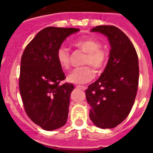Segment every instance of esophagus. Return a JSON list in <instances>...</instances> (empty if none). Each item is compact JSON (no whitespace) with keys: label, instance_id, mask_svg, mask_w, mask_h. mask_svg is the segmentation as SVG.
<instances>
[{"label":"esophagus","instance_id":"esophagus-1","mask_svg":"<svg viewBox=\"0 0 153 153\" xmlns=\"http://www.w3.org/2000/svg\"><path fill=\"white\" fill-rule=\"evenodd\" d=\"M76 88H81V89H83V90H85L86 89V86L85 85H76Z\"/></svg>","mask_w":153,"mask_h":153}]
</instances>
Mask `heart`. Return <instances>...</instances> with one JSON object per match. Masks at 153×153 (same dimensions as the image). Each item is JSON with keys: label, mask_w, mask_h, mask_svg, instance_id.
I'll return each mask as SVG.
<instances>
[{"label": "heart", "mask_w": 153, "mask_h": 153, "mask_svg": "<svg viewBox=\"0 0 153 153\" xmlns=\"http://www.w3.org/2000/svg\"><path fill=\"white\" fill-rule=\"evenodd\" d=\"M74 45L86 53L83 64L90 65L96 71H99L104 67L107 58L105 51L101 48V42L95 38H83L77 40ZM56 58L59 65L64 69L70 67V53L68 49L62 45L56 51ZM94 77V71L90 66H82L77 68L69 73L67 80L71 83L83 84L89 82Z\"/></svg>", "instance_id": "obj_1"}]
</instances>
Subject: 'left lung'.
Segmentation results:
<instances>
[{"mask_svg": "<svg viewBox=\"0 0 153 153\" xmlns=\"http://www.w3.org/2000/svg\"><path fill=\"white\" fill-rule=\"evenodd\" d=\"M91 31L105 35L111 50L104 71L85 90L91 106L89 117L97 127L112 128L126 119L134 104L139 85V59L129 38L118 27L100 25Z\"/></svg>", "mask_w": 153, "mask_h": 153, "instance_id": "left-lung-1", "label": "left lung"}]
</instances>
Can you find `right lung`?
I'll return each mask as SVG.
<instances>
[{"instance_id": "right-lung-1", "label": "right lung", "mask_w": 153, "mask_h": 153, "mask_svg": "<svg viewBox=\"0 0 153 153\" xmlns=\"http://www.w3.org/2000/svg\"><path fill=\"white\" fill-rule=\"evenodd\" d=\"M78 28L48 27L26 46L21 60L19 89L25 111L32 122L48 131L66 124L72 84L60 82L65 73L56 51Z\"/></svg>"}]
</instances>
